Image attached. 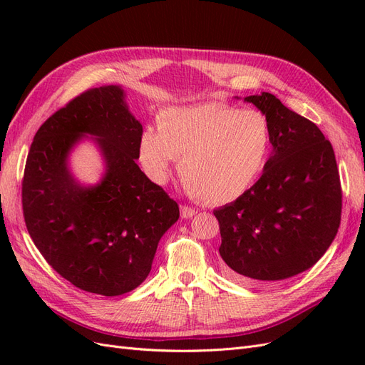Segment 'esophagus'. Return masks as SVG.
<instances>
[{"instance_id":"1","label":"esophagus","mask_w":365,"mask_h":365,"mask_svg":"<svg viewBox=\"0 0 365 365\" xmlns=\"http://www.w3.org/2000/svg\"><path fill=\"white\" fill-rule=\"evenodd\" d=\"M196 215V210L193 207H189V205H181V216L184 219H190Z\"/></svg>"}]
</instances>
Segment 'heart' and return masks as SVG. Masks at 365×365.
<instances>
[{"label":"heart","mask_w":365,"mask_h":365,"mask_svg":"<svg viewBox=\"0 0 365 365\" xmlns=\"http://www.w3.org/2000/svg\"><path fill=\"white\" fill-rule=\"evenodd\" d=\"M271 126L257 109L220 103L175 106L158 117V130L143 132L138 153L143 169L164 184L175 160L195 197L228 204L257 182L271 152Z\"/></svg>","instance_id":"heart-1"}]
</instances>
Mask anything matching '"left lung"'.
I'll list each match as a JSON object with an SVG mask.
<instances>
[{"instance_id":"1","label":"left lung","mask_w":365,"mask_h":365,"mask_svg":"<svg viewBox=\"0 0 365 365\" xmlns=\"http://www.w3.org/2000/svg\"><path fill=\"white\" fill-rule=\"evenodd\" d=\"M268 118L272 152L259 181L215 210L231 275L251 282L294 277L323 257L341 220L335 152L315 123L269 93L248 96Z\"/></svg>"}]
</instances>
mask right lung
Wrapping results in <instances>:
<instances>
[{
    "instance_id": "right-lung-1",
    "label": "right lung",
    "mask_w": 365,
    "mask_h": 365,
    "mask_svg": "<svg viewBox=\"0 0 365 365\" xmlns=\"http://www.w3.org/2000/svg\"><path fill=\"white\" fill-rule=\"evenodd\" d=\"M141 135L125 91L106 85L73 98L33 138L23 180L29 235L50 267L82 291L114 297L135 289L180 217L178 204L135 163ZM86 136L106 161L94 186H82L68 168Z\"/></svg>"
}]
</instances>
